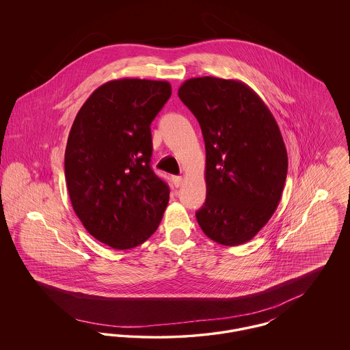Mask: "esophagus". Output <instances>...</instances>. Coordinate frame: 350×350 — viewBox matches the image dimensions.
<instances>
[{
	"label": "esophagus",
	"instance_id": "obj_1",
	"mask_svg": "<svg viewBox=\"0 0 350 350\" xmlns=\"http://www.w3.org/2000/svg\"><path fill=\"white\" fill-rule=\"evenodd\" d=\"M172 181H173V185H174L176 187H180L183 183V177H181V176H174V177L172 178Z\"/></svg>",
	"mask_w": 350,
	"mask_h": 350
}]
</instances>
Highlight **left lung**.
Masks as SVG:
<instances>
[{
    "label": "left lung",
    "mask_w": 350,
    "mask_h": 350,
    "mask_svg": "<svg viewBox=\"0 0 350 350\" xmlns=\"http://www.w3.org/2000/svg\"><path fill=\"white\" fill-rule=\"evenodd\" d=\"M178 97L200 122L206 147V202L196 213L202 231L234 247L252 240L274 214L287 174L280 127L248 85L186 80Z\"/></svg>",
    "instance_id": "8db88e82"
}]
</instances>
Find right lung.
Instances as JSON below:
<instances>
[{"label":"right lung","instance_id":"add662e5","mask_svg":"<svg viewBox=\"0 0 350 350\" xmlns=\"http://www.w3.org/2000/svg\"><path fill=\"white\" fill-rule=\"evenodd\" d=\"M172 94L167 81L120 79L100 85L68 136V193L86 231L114 250H131L154 232L169 202L150 167V123Z\"/></svg>","mask_w":350,"mask_h":350}]
</instances>
